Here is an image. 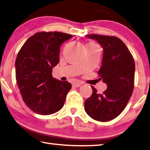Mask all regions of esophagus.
Segmentation results:
<instances>
[{
	"mask_svg": "<svg viewBox=\"0 0 150 150\" xmlns=\"http://www.w3.org/2000/svg\"><path fill=\"white\" fill-rule=\"evenodd\" d=\"M82 84H83L82 82H77L73 83V86H74V87H75V88H79L80 86L81 85H82Z\"/></svg>",
	"mask_w": 150,
	"mask_h": 150,
	"instance_id": "obj_1",
	"label": "esophagus"
}]
</instances>
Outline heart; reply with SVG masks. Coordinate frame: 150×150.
<instances>
[{
	"mask_svg": "<svg viewBox=\"0 0 150 150\" xmlns=\"http://www.w3.org/2000/svg\"><path fill=\"white\" fill-rule=\"evenodd\" d=\"M86 48L87 49H97L98 46L97 45L93 43V42H88V43L86 45Z\"/></svg>",
	"mask_w": 150,
	"mask_h": 150,
	"instance_id": "obj_1",
	"label": "heart"
}]
</instances>
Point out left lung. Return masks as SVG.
Segmentation results:
<instances>
[{"mask_svg":"<svg viewBox=\"0 0 150 150\" xmlns=\"http://www.w3.org/2000/svg\"><path fill=\"white\" fill-rule=\"evenodd\" d=\"M103 49L102 66L98 74L107 86L103 93L91 86L92 94L85 101L84 109L91 118L101 122L119 116L127 106L134 84L135 63L132 54L119 38L90 34Z\"/></svg>","mask_w":150,"mask_h":150,"instance_id":"8db88e82","label":"left lung"}]
</instances>
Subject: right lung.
<instances>
[{
    "instance_id": "add662e5",
    "label": "right lung",
    "mask_w": 150,
    "mask_h": 150,
    "mask_svg": "<svg viewBox=\"0 0 150 150\" xmlns=\"http://www.w3.org/2000/svg\"><path fill=\"white\" fill-rule=\"evenodd\" d=\"M72 35L65 33L38 32L28 38L16 60V78L23 100L36 113L47 115L62 109L72 88L68 81L52 77L59 62L60 45Z\"/></svg>"
}]
</instances>
